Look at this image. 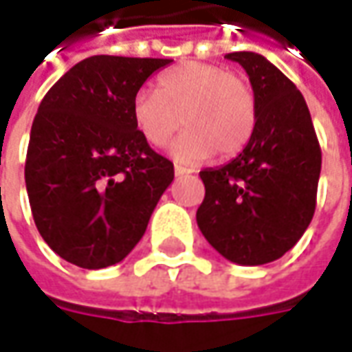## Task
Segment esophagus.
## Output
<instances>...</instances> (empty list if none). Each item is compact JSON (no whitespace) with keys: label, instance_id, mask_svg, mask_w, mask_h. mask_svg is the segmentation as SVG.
Here are the masks:
<instances>
[{"label":"esophagus","instance_id":"1","mask_svg":"<svg viewBox=\"0 0 352 352\" xmlns=\"http://www.w3.org/2000/svg\"><path fill=\"white\" fill-rule=\"evenodd\" d=\"M190 173H192L190 169H186V167H181V166H175V175H177V177L190 175Z\"/></svg>","mask_w":352,"mask_h":352}]
</instances>
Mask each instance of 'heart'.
<instances>
[{"mask_svg": "<svg viewBox=\"0 0 352 352\" xmlns=\"http://www.w3.org/2000/svg\"><path fill=\"white\" fill-rule=\"evenodd\" d=\"M133 119L152 146H164L179 126L186 131L171 148L181 162H204L241 152L256 129V98L243 76L210 63H183L157 78V90H140Z\"/></svg>", "mask_w": 352, "mask_h": 352, "instance_id": "1", "label": "heart"}]
</instances>
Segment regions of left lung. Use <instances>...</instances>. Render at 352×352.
<instances>
[{
    "label": "left lung",
    "mask_w": 352,
    "mask_h": 352,
    "mask_svg": "<svg viewBox=\"0 0 352 352\" xmlns=\"http://www.w3.org/2000/svg\"><path fill=\"white\" fill-rule=\"evenodd\" d=\"M256 98V129L229 164L200 171L206 196L196 221L227 260L262 266L281 258L316 210L322 150L307 102L266 57L233 52Z\"/></svg>",
    "instance_id": "left-lung-1"
}]
</instances>
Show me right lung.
Masks as SVG:
<instances>
[{
    "label": "right lung",
    "mask_w": 352,
    "mask_h": 352,
    "mask_svg": "<svg viewBox=\"0 0 352 352\" xmlns=\"http://www.w3.org/2000/svg\"><path fill=\"white\" fill-rule=\"evenodd\" d=\"M171 59L92 56L40 102L25 181L47 246L86 270L113 266L144 235L175 171L136 129L133 100Z\"/></svg>",
    "instance_id": "right-lung-1"
}]
</instances>
